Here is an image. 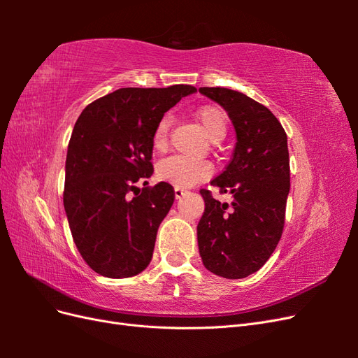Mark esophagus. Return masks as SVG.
I'll return each instance as SVG.
<instances>
[{
  "mask_svg": "<svg viewBox=\"0 0 358 358\" xmlns=\"http://www.w3.org/2000/svg\"><path fill=\"white\" fill-rule=\"evenodd\" d=\"M185 192H187L185 189H182V188H175V197H176V200H179V199H180Z\"/></svg>",
  "mask_w": 358,
  "mask_h": 358,
  "instance_id": "esophagus-1",
  "label": "esophagus"
}]
</instances>
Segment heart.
Wrapping results in <instances>:
<instances>
[{
	"label": "heart",
	"mask_w": 358,
	"mask_h": 358,
	"mask_svg": "<svg viewBox=\"0 0 358 358\" xmlns=\"http://www.w3.org/2000/svg\"><path fill=\"white\" fill-rule=\"evenodd\" d=\"M196 119L203 128L204 134L212 142H220L227 134V119L225 112L218 106L204 104L196 110ZM169 131H170V117L162 116L152 134V148L157 152H164L169 146ZM212 173L210 164L199 159L170 157L162 159L157 167L158 179L175 185L176 188H189L196 183L209 178Z\"/></svg>",
	"instance_id": "heart-1"
}]
</instances>
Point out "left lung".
<instances>
[{
	"label": "left lung",
	"mask_w": 358,
	"mask_h": 358,
	"mask_svg": "<svg viewBox=\"0 0 358 358\" xmlns=\"http://www.w3.org/2000/svg\"><path fill=\"white\" fill-rule=\"evenodd\" d=\"M221 104L236 129L229 166L210 183L233 194L231 206L200 189L204 212L197 225L199 251L212 273L241 279L262 268L282 236L289 192L285 129L266 106L227 88H200Z\"/></svg>",
	"instance_id": "8db88e82"
}]
</instances>
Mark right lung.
Listing matches in <instances>:
<instances>
[{
	"mask_svg": "<svg viewBox=\"0 0 358 358\" xmlns=\"http://www.w3.org/2000/svg\"><path fill=\"white\" fill-rule=\"evenodd\" d=\"M191 85L121 88L85 107L66 159L64 209L73 241L94 272L131 278L149 266L175 189L167 182L140 189L152 176V134Z\"/></svg>",
	"mask_w": 358,
	"mask_h": 358,
	"instance_id": "right-lung-1",
	"label": "right lung"
}]
</instances>
